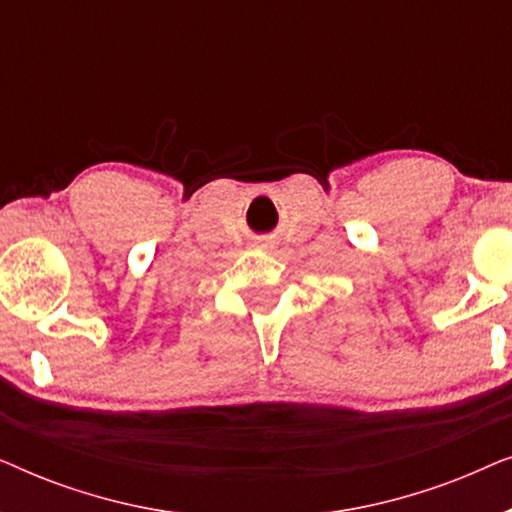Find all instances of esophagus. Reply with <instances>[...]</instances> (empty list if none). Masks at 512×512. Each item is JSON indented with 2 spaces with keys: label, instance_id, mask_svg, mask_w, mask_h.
Returning <instances> with one entry per match:
<instances>
[{
  "label": "esophagus",
  "instance_id": "34e87169",
  "mask_svg": "<svg viewBox=\"0 0 512 512\" xmlns=\"http://www.w3.org/2000/svg\"><path fill=\"white\" fill-rule=\"evenodd\" d=\"M263 247H265V249H270V247H272V244H270V242H263Z\"/></svg>",
  "mask_w": 512,
  "mask_h": 512
}]
</instances>
